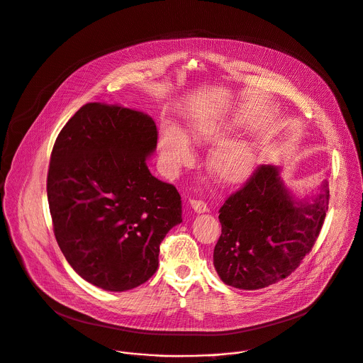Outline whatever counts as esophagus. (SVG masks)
<instances>
[{"mask_svg":"<svg viewBox=\"0 0 363 363\" xmlns=\"http://www.w3.org/2000/svg\"><path fill=\"white\" fill-rule=\"evenodd\" d=\"M189 205L191 208L196 212V213H203L208 211V205L203 201H198V199H189Z\"/></svg>","mask_w":363,"mask_h":363,"instance_id":"1","label":"esophagus"}]
</instances>
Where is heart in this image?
<instances>
[{"label":"heart","instance_id":"heart-1","mask_svg":"<svg viewBox=\"0 0 363 363\" xmlns=\"http://www.w3.org/2000/svg\"><path fill=\"white\" fill-rule=\"evenodd\" d=\"M192 138L198 144H215L223 138V131L218 125H195ZM160 150L164 161L171 167H181L189 162L191 150L186 138L174 128L162 131ZM212 177L226 185L244 181L252 171L254 151L247 141H230L216 148L209 158Z\"/></svg>","mask_w":363,"mask_h":363}]
</instances>
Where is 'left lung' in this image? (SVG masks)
<instances>
[{
  "label": "left lung",
  "mask_w": 363,
  "mask_h": 363,
  "mask_svg": "<svg viewBox=\"0 0 363 363\" xmlns=\"http://www.w3.org/2000/svg\"><path fill=\"white\" fill-rule=\"evenodd\" d=\"M328 203L326 182L311 201H296L278 167H258L219 209L222 233L213 250L219 278L254 291L289 277L312 251Z\"/></svg>",
  "instance_id": "8db88e82"
}]
</instances>
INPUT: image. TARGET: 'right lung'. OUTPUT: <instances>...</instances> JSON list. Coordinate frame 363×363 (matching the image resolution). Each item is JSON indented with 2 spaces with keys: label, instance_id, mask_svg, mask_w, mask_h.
<instances>
[{
  "label": "right lung",
  "instance_id": "obj_1",
  "mask_svg": "<svg viewBox=\"0 0 363 363\" xmlns=\"http://www.w3.org/2000/svg\"><path fill=\"white\" fill-rule=\"evenodd\" d=\"M154 119L119 105L89 102L58 134L47 195L55 239L72 269L105 291L147 282L160 245L182 222L181 195L152 177Z\"/></svg>",
  "mask_w": 363,
  "mask_h": 363
}]
</instances>
